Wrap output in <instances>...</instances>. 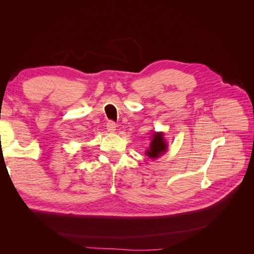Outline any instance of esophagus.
I'll return each instance as SVG.
<instances>
[{
    "instance_id": "obj_1",
    "label": "esophagus",
    "mask_w": 254,
    "mask_h": 254,
    "mask_svg": "<svg viewBox=\"0 0 254 254\" xmlns=\"http://www.w3.org/2000/svg\"><path fill=\"white\" fill-rule=\"evenodd\" d=\"M107 130H108L109 132H114L115 131V128H117V124L113 121H109L107 123Z\"/></svg>"
}]
</instances>
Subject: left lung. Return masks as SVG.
I'll return each mask as SVG.
<instances>
[{
    "instance_id": "obj_1",
    "label": "left lung",
    "mask_w": 254,
    "mask_h": 254,
    "mask_svg": "<svg viewBox=\"0 0 254 254\" xmlns=\"http://www.w3.org/2000/svg\"><path fill=\"white\" fill-rule=\"evenodd\" d=\"M151 136L152 139L150 142L149 149L146 150V155L150 159H155L159 158L166 151L167 144L165 143L162 132H153Z\"/></svg>"
}]
</instances>
